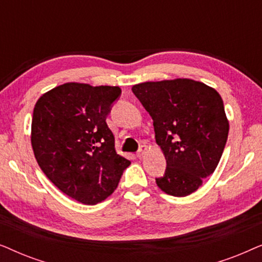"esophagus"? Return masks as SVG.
Masks as SVG:
<instances>
[{
    "instance_id": "esophagus-1",
    "label": "esophagus",
    "mask_w": 262,
    "mask_h": 262,
    "mask_svg": "<svg viewBox=\"0 0 262 262\" xmlns=\"http://www.w3.org/2000/svg\"><path fill=\"white\" fill-rule=\"evenodd\" d=\"M146 150H148V146H146V145H142L141 148H139L138 152H137V156L139 157V159H142V157L144 156V154H145Z\"/></svg>"
}]
</instances>
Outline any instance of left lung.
<instances>
[{
	"label": "left lung",
	"instance_id": "left-lung-1",
	"mask_svg": "<svg viewBox=\"0 0 262 262\" xmlns=\"http://www.w3.org/2000/svg\"><path fill=\"white\" fill-rule=\"evenodd\" d=\"M132 92L154 120L156 143L167 161L156 179L161 191L186 196L214 171L229 134L220 93L191 78L135 84Z\"/></svg>",
	"mask_w": 262,
	"mask_h": 262
}]
</instances>
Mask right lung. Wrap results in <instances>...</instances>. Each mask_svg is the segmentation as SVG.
<instances>
[{
	"instance_id": "add662e5",
	"label": "right lung",
	"mask_w": 262,
	"mask_h": 262,
	"mask_svg": "<svg viewBox=\"0 0 262 262\" xmlns=\"http://www.w3.org/2000/svg\"><path fill=\"white\" fill-rule=\"evenodd\" d=\"M120 93L113 85L68 82L34 106L31 143L39 167L64 194L85 205L112 194L131 164L117 154L106 123Z\"/></svg>"
}]
</instances>
